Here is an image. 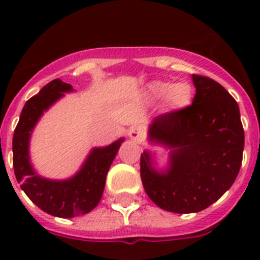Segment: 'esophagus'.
Masks as SVG:
<instances>
[{"label":"esophagus","mask_w":260,"mask_h":260,"mask_svg":"<svg viewBox=\"0 0 260 260\" xmlns=\"http://www.w3.org/2000/svg\"><path fill=\"white\" fill-rule=\"evenodd\" d=\"M145 128L141 127V125H135V127H132L129 129V133H128V136H129L131 140L136 141V142H141V141L145 138Z\"/></svg>","instance_id":"obj_1"}]
</instances>
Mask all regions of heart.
Returning a JSON list of instances; mask_svg holds the SVG:
<instances>
[{"label":"heart","mask_w":260,"mask_h":260,"mask_svg":"<svg viewBox=\"0 0 260 260\" xmlns=\"http://www.w3.org/2000/svg\"><path fill=\"white\" fill-rule=\"evenodd\" d=\"M149 90L157 98H165L167 108L171 111L186 109L192 102V88L190 84L180 83L171 84L169 81H153L149 84Z\"/></svg>","instance_id":"obj_1"}]
</instances>
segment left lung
Returning a JSON list of instances; mask_svg holds the SVG:
<instances>
[{
    "mask_svg": "<svg viewBox=\"0 0 260 260\" xmlns=\"http://www.w3.org/2000/svg\"><path fill=\"white\" fill-rule=\"evenodd\" d=\"M192 104L161 114L148 125L152 145L169 151L159 166L156 152L141 154V179L158 208L176 214L199 212L234 183L243 159L244 131L239 106L224 86L192 74Z\"/></svg>",
    "mask_w": 260,
    "mask_h": 260,
    "instance_id": "left-lung-1",
    "label": "left lung"
}]
</instances>
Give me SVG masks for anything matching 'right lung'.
<instances>
[{"label":"right lung","instance_id":"right-lung-1","mask_svg":"<svg viewBox=\"0 0 260 260\" xmlns=\"http://www.w3.org/2000/svg\"><path fill=\"white\" fill-rule=\"evenodd\" d=\"M72 91L73 86L60 79L46 84L23 106L12 140L14 170L21 188L41 210L65 219L88 214L98 205L109 167L124 142L120 137L108 146L91 148L80 169L68 179H48L38 174L30 157L31 136L44 113Z\"/></svg>","mask_w":260,"mask_h":260}]
</instances>
